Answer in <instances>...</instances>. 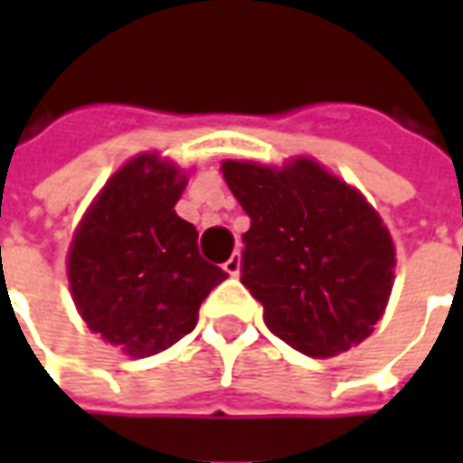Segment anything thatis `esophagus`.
Listing matches in <instances>:
<instances>
[{"label": "esophagus", "instance_id": "obj_1", "mask_svg": "<svg viewBox=\"0 0 463 463\" xmlns=\"http://www.w3.org/2000/svg\"><path fill=\"white\" fill-rule=\"evenodd\" d=\"M222 270L232 275V278H238L241 275V252H232L231 258L225 260V265H222Z\"/></svg>", "mask_w": 463, "mask_h": 463}]
</instances>
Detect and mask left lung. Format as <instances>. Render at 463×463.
I'll list each match as a JSON object with an SVG mask.
<instances>
[{"instance_id":"obj_1","label":"left lung","mask_w":463,"mask_h":463,"mask_svg":"<svg viewBox=\"0 0 463 463\" xmlns=\"http://www.w3.org/2000/svg\"><path fill=\"white\" fill-rule=\"evenodd\" d=\"M250 218L241 282L272 335L307 357L367 340L394 285V242L364 195L312 158L222 163Z\"/></svg>"}]
</instances>
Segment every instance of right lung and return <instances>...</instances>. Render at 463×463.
<instances>
[{
	"instance_id": "right-lung-1",
	"label": "right lung",
	"mask_w": 463,
	"mask_h": 463,
	"mask_svg": "<svg viewBox=\"0 0 463 463\" xmlns=\"http://www.w3.org/2000/svg\"><path fill=\"white\" fill-rule=\"evenodd\" d=\"M185 173L141 153L109 178L69 248V285L89 330L128 357L185 337L228 275L203 260L198 231L173 211Z\"/></svg>"
}]
</instances>
